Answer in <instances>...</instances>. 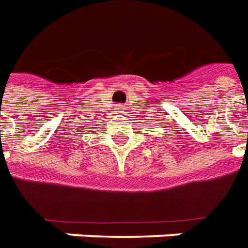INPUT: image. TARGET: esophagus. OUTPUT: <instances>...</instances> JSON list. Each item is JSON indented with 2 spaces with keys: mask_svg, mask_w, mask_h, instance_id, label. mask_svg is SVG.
Returning a JSON list of instances; mask_svg holds the SVG:
<instances>
[{
  "mask_svg": "<svg viewBox=\"0 0 248 248\" xmlns=\"http://www.w3.org/2000/svg\"><path fill=\"white\" fill-rule=\"evenodd\" d=\"M116 110H117L119 113H121V110H123V109H120V107H117V109H116Z\"/></svg>",
  "mask_w": 248,
  "mask_h": 248,
  "instance_id": "obj_1",
  "label": "esophagus"
}]
</instances>
